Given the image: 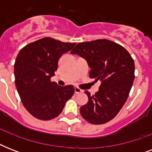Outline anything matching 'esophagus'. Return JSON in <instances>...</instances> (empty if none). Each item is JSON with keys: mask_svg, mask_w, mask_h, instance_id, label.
Instances as JSON below:
<instances>
[{"mask_svg": "<svg viewBox=\"0 0 152 152\" xmlns=\"http://www.w3.org/2000/svg\"><path fill=\"white\" fill-rule=\"evenodd\" d=\"M74 91H75V93H76V94H79V93L83 92V90H82V89H80V88H77V87H76V88H75Z\"/></svg>", "mask_w": 152, "mask_h": 152, "instance_id": "obj_1", "label": "esophagus"}]
</instances>
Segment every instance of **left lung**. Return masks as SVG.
<instances>
[{"label":"left lung","mask_w":152,"mask_h":152,"mask_svg":"<svg viewBox=\"0 0 152 152\" xmlns=\"http://www.w3.org/2000/svg\"><path fill=\"white\" fill-rule=\"evenodd\" d=\"M85 58L89 76L101 81L95 95L85 91L88 103L80 107L83 119L94 125L112 120L127 100L135 79V64L122 46L107 39L80 42L70 52Z\"/></svg>","instance_id":"8db88e82"}]
</instances>
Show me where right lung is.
Wrapping results in <instances>:
<instances>
[{
  "label": "right lung",
  "mask_w": 152,
  "mask_h": 152,
  "mask_svg": "<svg viewBox=\"0 0 152 152\" xmlns=\"http://www.w3.org/2000/svg\"><path fill=\"white\" fill-rule=\"evenodd\" d=\"M75 45L46 37L27 44L18 53L14 64L15 87L23 106L35 118H57L73 95V86L61 87L50 78L60 57Z\"/></svg>",
  "instance_id": "obj_1"
}]
</instances>
